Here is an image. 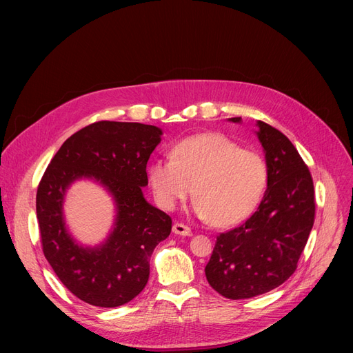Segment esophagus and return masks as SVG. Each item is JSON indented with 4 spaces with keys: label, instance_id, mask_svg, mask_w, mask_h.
<instances>
[{
    "label": "esophagus",
    "instance_id": "34e87169",
    "mask_svg": "<svg viewBox=\"0 0 353 353\" xmlns=\"http://www.w3.org/2000/svg\"><path fill=\"white\" fill-rule=\"evenodd\" d=\"M173 233L180 234V236H192L193 234L192 229L188 228L186 225H183V223H174L173 225Z\"/></svg>",
    "mask_w": 353,
    "mask_h": 353
}]
</instances>
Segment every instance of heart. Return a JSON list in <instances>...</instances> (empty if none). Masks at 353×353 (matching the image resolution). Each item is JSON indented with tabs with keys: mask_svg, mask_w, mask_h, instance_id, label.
I'll use <instances>...</instances> for the list:
<instances>
[{
	"mask_svg": "<svg viewBox=\"0 0 353 353\" xmlns=\"http://www.w3.org/2000/svg\"><path fill=\"white\" fill-rule=\"evenodd\" d=\"M147 174L156 201L165 210L176 209L193 186V213L216 228L249 217L268 183L265 160L220 133L179 140L170 148V160L152 161Z\"/></svg>",
	"mask_w": 353,
	"mask_h": 353,
	"instance_id": "obj_1",
	"label": "heart"
}]
</instances>
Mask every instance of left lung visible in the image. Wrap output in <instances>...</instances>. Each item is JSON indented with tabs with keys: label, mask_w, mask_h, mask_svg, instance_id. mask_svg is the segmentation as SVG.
Returning <instances> with one entry per match:
<instances>
[{
	"label": "left lung",
	"mask_w": 353,
	"mask_h": 353,
	"mask_svg": "<svg viewBox=\"0 0 353 353\" xmlns=\"http://www.w3.org/2000/svg\"><path fill=\"white\" fill-rule=\"evenodd\" d=\"M242 123V117L229 119ZM268 167V188L257 210L239 228L217 236L205 273L228 299H249L293 274L314 220L310 172L279 130L256 123Z\"/></svg>",
	"instance_id": "8db88e82"
}]
</instances>
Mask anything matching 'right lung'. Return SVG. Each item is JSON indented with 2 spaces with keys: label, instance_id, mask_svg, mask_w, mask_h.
I'll use <instances>...</instances> for the list:
<instances>
[{
  "label": "right lung",
  "instance_id": "right-lung-1",
  "mask_svg": "<svg viewBox=\"0 0 353 353\" xmlns=\"http://www.w3.org/2000/svg\"><path fill=\"white\" fill-rule=\"evenodd\" d=\"M161 128L141 123L99 121L67 139L37 190L43 252L63 285L79 299L117 307L144 289L154 248L172 232V219L143 194L145 165ZM91 179L114 199V226L100 245L77 243L65 225L63 200L72 182Z\"/></svg>",
  "mask_w": 353,
  "mask_h": 353
}]
</instances>
